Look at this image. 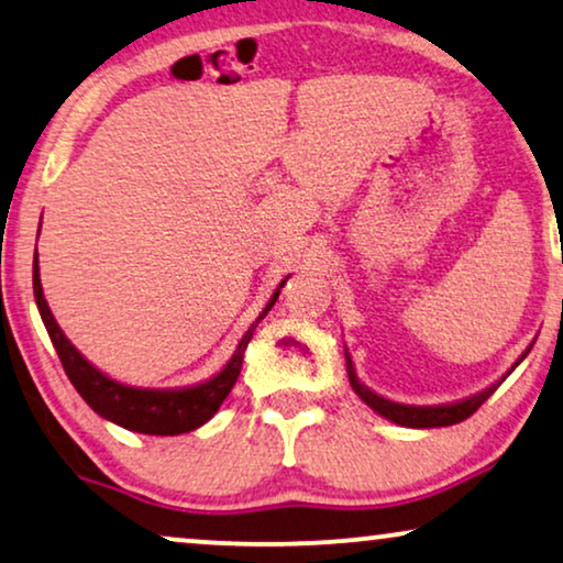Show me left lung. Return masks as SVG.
<instances>
[{
	"label": "left lung",
	"instance_id": "obj_1",
	"mask_svg": "<svg viewBox=\"0 0 563 563\" xmlns=\"http://www.w3.org/2000/svg\"><path fill=\"white\" fill-rule=\"evenodd\" d=\"M528 351L522 353L520 361L528 356ZM520 361H518V364H520ZM518 364H515V366H518ZM345 366H349V379H351L353 391H356V395L364 399V402L372 407L374 412H379L382 418H387V420L397 422V426H405V428H443V426H456V422L472 418V415L479 410V407L487 402L492 395H495V389L507 379V374H510L512 368H515L512 366L510 372H507L497 384H492V387L479 391V395H474V397H468V399H461V402L438 405V407H415V405L391 402V399H384L379 395H374V391L368 389V387H364V384L358 382L356 372H353L351 356H345Z\"/></svg>",
	"mask_w": 563,
	"mask_h": 563
}]
</instances>
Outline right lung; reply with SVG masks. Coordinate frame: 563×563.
<instances>
[{
    "label": "right lung",
    "instance_id": "add662e5",
    "mask_svg": "<svg viewBox=\"0 0 563 563\" xmlns=\"http://www.w3.org/2000/svg\"><path fill=\"white\" fill-rule=\"evenodd\" d=\"M279 287H284V282ZM33 289H35L37 310H41V318L53 341V349H56L66 376L71 379L76 391L84 397V402H87L97 415H102V418L145 435L189 433V430L205 426V422L218 412L222 399L230 395V389L235 387L238 376H241L243 353L249 349L253 330L258 328V322L266 318V312L272 310L276 297H279V289H276L272 302L266 305V310L258 314L256 322H253L249 330H245V335L241 338V343H238L233 358H230L228 366L222 368L218 376H212L210 382L197 384V387H187V389H137V387H125V384L104 376L99 368L91 366L71 343H68V338L64 333H60L58 322L53 320L51 307L43 297L41 274H37V253L33 261Z\"/></svg>",
    "mask_w": 563,
    "mask_h": 563
}]
</instances>
